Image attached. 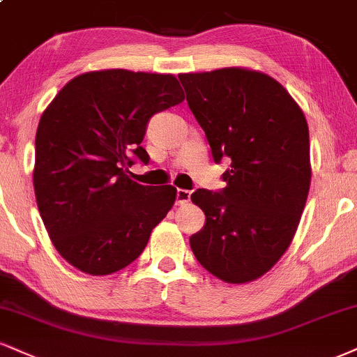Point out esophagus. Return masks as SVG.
I'll return each instance as SVG.
<instances>
[{
    "label": "esophagus",
    "mask_w": 357,
    "mask_h": 357,
    "mask_svg": "<svg viewBox=\"0 0 357 357\" xmlns=\"http://www.w3.org/2000/svg\"><path fill=\"white\" fill-rule=\"evenodd\" d=\"M190 197H191V191L178 190V191H176V204L183 206V204L190 203Z\"/></svg>",
    "instance_id": "1"
}]
</instances>
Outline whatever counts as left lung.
Segmentation results:
<instances>
[{
	"instance_id": "1",
	"label": "left lung",
	"mask_w": 357,
	"mask_h": 357,
	"mask_svg": "<svg viewBox=\"0 0 357 357\" xmlns=\"http://www.w3.org/2000/svg\"><path fill=\"white\" fill-rule=\"evenodd\" d=\"M179 81L214 161L231 158L225 190L191 195L206 214L203 229L191 236V249L221 281H256L287 251L306 206V116L284 86L256 70L183 73Z\"/></svg>"
}]
</instances>
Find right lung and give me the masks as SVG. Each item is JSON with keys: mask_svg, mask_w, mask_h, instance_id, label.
<instances>
[{"mask_svg": "<svg viewBox=\"0 0 357 357\" xmlns=\"http://www.w3.org/2000/svg\"><path fill=\"white\" fill-rule=\"evenodd\" d=\"M173 75L101 70L73 78L41 114L34 141L38 209L56 251L106 276L131 264L176 201V188L128 176L153 114L179 105Z\"/></svg>", "mask_w": 357, "mask_h": 357, "instance_id": "right-lung-1", "label": "right lung"}]
</instances>
